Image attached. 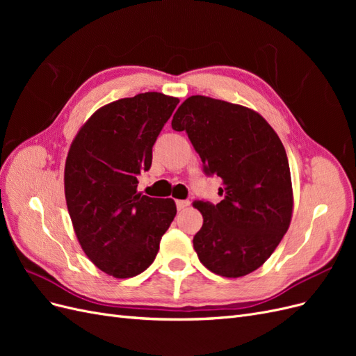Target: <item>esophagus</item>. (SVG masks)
Masks as SVG:
<instances>
[{
  "label": "esophagus",
  "instance_id": "obj_1",
  "mask_svg": "<svg viewBox=\"0 0 356 356\" xmlns=\"http://www.w3.org/2000/svg\"><path fill=\"white\" fill-rule=\"evenodd\" d=\"M175 203H177V208H178V211H181V209H184V208H187V207H188V204H190V200H177Z\"/></svg>",
  "mask_w": 356,
  "mask_h": 356
}]
</instances>
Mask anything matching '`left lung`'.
<instances>
[{
  "mask_svg": "<svg viewBox=\"0 0 356 356\" xmlns=\"http://www.w3.org/2000/svg\"><path fill=\"white\" fill-rule=\"evenodd\" d=\"M172 129L186 131L204 175L222 181L220 203H193L203 217L193 238L200 263L224 277L257 270L282 241L293 215L281 139L258 113L200 95L181 104Z\"/></svg>",
  "mask_w": 356,
  "mask_h": 356,
  "instance_id": "1",
  "label": "left lung"
}]
</instances>
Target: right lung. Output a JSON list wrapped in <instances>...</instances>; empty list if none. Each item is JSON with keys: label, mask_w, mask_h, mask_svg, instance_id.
Returning a JSON list of instances; mask_svg holds the SVG:
<instances>
[{"label": "right lung", "mask_w": 356, "mask_h": 356, "mask_svg": "<svg viewBox=\"0 0 356 356\" xmlns=\"http://www.w3.org/2000/svg\"><path fill=\"white\" fill-rule=\"evenodd\" d=\"M178 102L157 92L118 99L96 111L71 144L68 212L84 254L106 275L126 279L152 266L177 215L172 199L143 196L136 188Z\"/></svg>", "instance_id": "add662e5"}]
</instances>
